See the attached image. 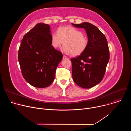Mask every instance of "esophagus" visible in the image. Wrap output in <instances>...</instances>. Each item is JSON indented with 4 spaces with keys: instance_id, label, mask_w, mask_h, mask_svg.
<instances>
[{
    "instance_id": "34e87169",
    "label": "esophagus",
    "mask_w": 131,
    "mask_h": 131,
    "mask_svg": "<svg viewBox=\"0 0 131 131\" xmlns=\"http://www.w3.org/2000/svg\"><path fill=\"white\" fill-rule=\"evenodd\" d=\"M67 59V57H66V56H65V55H64L63 57V59L65 60V59Z\"/></svg>"
}]
</instances>
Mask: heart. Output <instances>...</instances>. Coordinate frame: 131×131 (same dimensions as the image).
Wrapping results in <instances>:
<instances>
[{"label":"heart","instance_id":"1","mask_svg":"<svg viewBox=\"0 0 131 131\" xmlns=\"http://www.w3.org/2000/svg\"><path fill=\"white\" fill-rule=\"evenodd\" d=\"M51 42L54 49L59 48L64 42L63 51L76 57L85 51L89 41L86 36L79 29L70 26H64L60 27L57 32L51 34Z\"/></svg>","mask_w":131,"mask_h":131}]
</instances>
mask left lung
<instances>
[{"label": "left lung", "mask_w": 131, "mask_h": 131, "mask_svg": "<svg viewBox=\"0 0 131 131\" xmlns=\"http://www.w3.org/2000/svg\"><path fill=\"white\" fill-rule=\"evenodd\" d=\"M72 25L84 28L88 37V46L85 51L76 58H72V75L75 83L89 89L99 83L104 77L109 60V50L105 36L91 23L84 22Z\"/></svg>", "instance_id": "8db88e82"}]
</instances>
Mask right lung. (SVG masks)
Here are the masks:
<instances>
[{"instance_id":"right-lung-1","label":"right lung","mask_w":131,"mask_h":131,"mask_svg":"<svg viewBox=\"0 0 131 131\" xmlns=\"http://www.w3.org/2000/svg\"><path fill=\"white\" fill-rule=\"evenodd\" d=\"M63 54L51 45L48 24H37L23 37L18 52L22 76L31 85L49 86L54 81L55 71Z\"/></svg>"}]
</instances>
